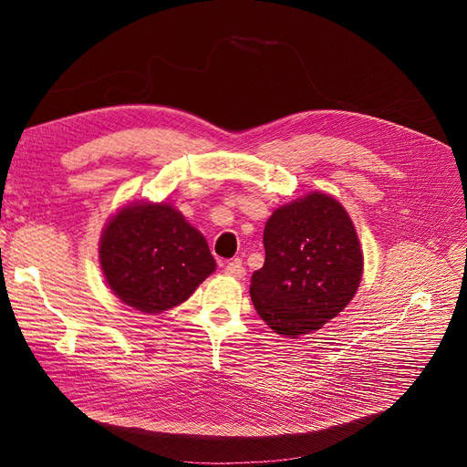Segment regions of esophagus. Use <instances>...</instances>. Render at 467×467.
<instances>
[{"label":"esophagus","instance_id":"esophagus-1","mask_svg":"<svg viewBox=\"0 0 467 467\" xmlns=\"http://www.w3.org/2000/svg\"><path fill=\"white\" fill-rule=\"evenodd\" d=\"M225 275H227V276H233V278H236V280H240V278L246 276V268H244V265H242L238 259H234V261H231V263L225 266Z\"/></svg>","mask_w":467,"mask_h":467}]
</instances>
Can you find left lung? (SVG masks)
Here are the masks:
<instances>
[{
	"mask_svg": "<svg viewBox=\"0 0 467 467\" xmlns=\"http://www.w3.org/2000/svg\"><path fill=\"white\" fill-rule=\"evenodd\" d=\"M263 244L265 265L252 276L250 296L278 335L320 329L356 296L361 246L350 215L329 194L308 192L275 210Z\"/></svg>",
	"mask_w": 467,
	"mask_h": 467,
	"instance_id": "obj_1",
	"label": "left lung"
}]
</instances>
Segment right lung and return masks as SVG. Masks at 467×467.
<instances>
[{
  "mask_svg": "<svg viewBox=\"0 0 467 467\" xmlns=\"http://www.w3.org/2000/svg\"><path fill=\"white\" fill-rule=\"evenodd\" d=\"M100 265L115 296L145 314L182 305L215 271L206 238L166 202L120 208L102 233Z\"/></svg>",
  "mask_w": 467,
  "mask_h": 467,
  "instance_id": "1",
  "label": "right lung"
}]
</instances>
